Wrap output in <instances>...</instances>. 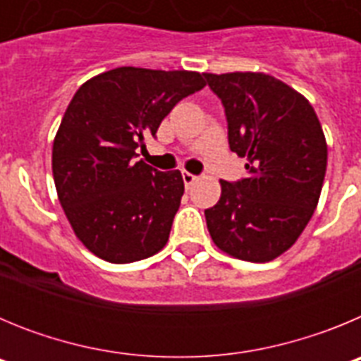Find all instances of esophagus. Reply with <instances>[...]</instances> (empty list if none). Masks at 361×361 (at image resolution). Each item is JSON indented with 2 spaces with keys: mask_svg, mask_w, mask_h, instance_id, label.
I'll return each instance as SVG.
<instances>
[{
  "mask_svg": "<svg viewBox=\"0 0 361 361\" xmlns=\"http://www.w3.org/2000/svg\"><path fill=\"white\" fill-rule=\"evenodd\" d=\"M183 180H184V184H186V188H190L191 184L197 180V175L190 173V171H183Z\"/></svg>",
  "mask_w": 361,
  "mask_h": 361,
  "instance_id": "obj_1",
  "label": "esophagus"
}]
</instances>
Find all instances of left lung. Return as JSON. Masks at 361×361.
<instances>
[{"instance_id": "left-lung-1", "label": "left lung", "mask_w": 361, "mask_h": 361, "mask_svg": "<svg viewBox=\"0 0 361 361\" xmlns=\"http://www.w3.org/2000/svg\"><path fill=\"white\" fill-rule=\"evenodd\" d=\"M228 119L229 148L247 161V177L220 180L206 209L213 242L229 257L269 262L291 247L317 209L327 142L307 99L262 72L204 73Z\"/></svg>"}]
</instances>
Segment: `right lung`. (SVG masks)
Instances as JSON below:
<instances>
[{"instance_id": "right-lung-1", "label": "right lung", "mask_w": 361, "mask_h": 361, "mask_svg": "<svg viewBox=\"0 0 361 361\" xmlns=\"http://www.w3.org/2000/svg\"><path fill=\"white\" fill-rule=\"evenodd\" d=\"M206 86L199 72L119 66L81 85L54 139L57 197L95 257L130 264L159 253L180 206V171L137 161L171 108Z\"/></svg>"}]
</instances>
